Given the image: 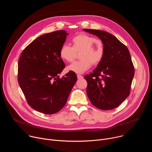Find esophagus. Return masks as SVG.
<instances>
[{
	"instance_id": "esophagus-1",
	"label": "esophagus",
	"mask_w": 152,
	"mask_h": 152,
	"mask_svg": "<svg viewBox=\"0 0 152 152\" xmlns=\"http://www.w3.org/2000/svg\"><path fill=\"white\" fill-rule=\"evenodd\" d=\"M77 79H81L83 78V76H81V75H77Z\"/></svg>"
}]
</instances>
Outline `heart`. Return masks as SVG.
<instances>
[{"instance_id":"1","label":"heart","mask_w":152,"mask_h":152,"mask_svg":"<svg viewBox=\"0 0 152 152\" xmlns=\"http://www.w3.org/2000/svg\"><path fill=\"white\" fill-rule=\"evenodd\" d=\"M72 47L64 44L59 50L61 58L66 62H72L76 57V53L80 52L79 58L67 68V70L77 74H82L87 71L94 65L99 64L103 59L104 49L101 40L86 34H79L72 39Z\"/></svg>"}]
</instances>
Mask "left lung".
Returning <instances> with one entry per match:
<instances>
[{"label": "left lung", "instance_id": "1", "mask_svg": "<svg viewBox=\"0 0 152 152\" xmlns=\"http://www.w3.org/2000/svg\"><path fill=\"white\" fill-rule=\"evenodd\" d=\"M83 31L97 36L103 42L102 60L90 75L86 93L91 103L102 110L118 106L129 95L134 76V67L127 47L114 35L96 29Z\"/></svg>", "mask_w": 152, "mask_h": 152}]
</instances>
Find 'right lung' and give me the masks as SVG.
Here are the masks:
<instances>
[{"label": "right lung", "instance_id": "obj_1", "mask_svg": "<svg viewBox=\"0 0 152 152\" xmlns=\"http://www.w3.org/2000/svg\"><path fill=\"white\" fill-rule=\"evenodd\" d=\"M68 35L64 30L42 35L30 43L19 58V85L29 106L43 114L59 111L77 81L76 73L72 72L61 79L58 76L66 67L59 50Z\"/></svg>", "mask_w": 152, "mask_h": 152}]
</instances>
